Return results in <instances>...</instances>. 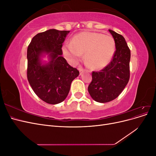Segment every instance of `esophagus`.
I'll list each match as a JSON object with an SVG mask.
<instances>
[{"label":"esophagus","instance_id":"obj_1","mask_svg":"<svg viewBox=\"0 0 156 156\" xmlns=\"http://www.w3.org/2000/svg\"><path fill=\"white\" fill-rule=\"evenodd\" d=\"M78 69H79V72H80V75H82V74L83 73V72H84V71H83V68H82L81 67H79Z\"/></svg>","mask_w":156,"mask_h":156}]
</instances>
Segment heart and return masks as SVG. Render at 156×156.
Segmentation results:
<instances>
[{
  "label": "heart",
  "instance_id": "heart-1",
  "mask_svg": "<svg viewBox=\"0 0 156 156\" xmlns=\"http://www.w3.org/2000/svg\"><path fill=\"white\" fill-rule=\"evenodd\" d=\"M64 57L72 64L81 60L84 53V60L95 69H101L111 61L115 53V42L108 34L96 32H83L75 35L70 42L62 48Z\"/></svg>",
  "mask_w": 156,
  "mask_h": 156
}]
</instances>
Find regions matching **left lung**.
I'll list each match as a JSON object with an SVG mask.
<instances>
[{"label": "left lung", "instance_id": "obj_1", "mask_svg": "<svg viewBox=\"0 0 156 156\" xmlns=\"http://www.w3.org/2000/svg\"><path fill=\"white\" fill-rule=\"evenodd\" d=\"M115 42L116 51L111 62L100 72H93L88 90L94 101L107 103L119 96L129 79L130 50L124 37L108 30Z\"/></svg>", "mask_w": 156, "mask_h": 156}]
</instances>
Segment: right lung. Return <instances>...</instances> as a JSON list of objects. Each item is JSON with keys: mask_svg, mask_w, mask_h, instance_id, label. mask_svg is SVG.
Returning <instances> with one entry per match:
<instances>
[{"mask_svg": "<svg viewBox=\"0 0 156 156\" xmlns=\"http://www.w3.org/2000/svg\"><path fill=\"white\" fill-rule=\"evenodd\" d=\"M69 30L49 29L37 34L27 49V79L41 100L55 105L68 95L71 83L79 72L69 65L62 46ZM47 56L48 61L43 60Z\"/></svg>", "mask_w": 156, "mask_h": 156, "instance_id": "1", "label": "right lung"}]
</instances>
